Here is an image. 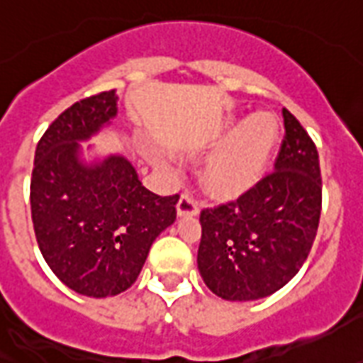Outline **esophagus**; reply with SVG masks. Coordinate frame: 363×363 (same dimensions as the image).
Wrapping results in <instances>:
<instances>
[{"label": "esophagus", "mask_w": 363, "mask_h": 363, "mask_svg": "<svg viewBox=\"0 0 363 363\" xmlns=\"http://www.w3.org/2000/svg\"><path fill=\"white\" fill-rule=\"evenodd\" d=\"M198 202H196L194 198L189 194V192H184L181 196V200L177 203V213L181 217H190V216H198Z\"/></svg>", "instance_id": "obj_1"}]
</instances>
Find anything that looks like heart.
I'll return each instance as SVG.
<instances>
[{
    "label": "heart",
    "instance_id": "obj_1",
    "mask_svg": "<svg viewBox=\"0 0 363 363\" xmlns=\"http://www.w3.org/2000/svg\"><path fill=\"white\" fill-rule=\"evenodd\" d=\"M277 123L267 113H256L240 123L229 115L217 142H225L209 155L200 171L208 192L229 198L248 190L264 174L277 144Z\"/></svg>",
    "mask_w": 363,
    "mask_h": 363
}]
</instances>
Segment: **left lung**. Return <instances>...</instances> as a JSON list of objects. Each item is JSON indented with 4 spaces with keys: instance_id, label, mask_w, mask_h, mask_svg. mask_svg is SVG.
<instances>
[{
    "instance_id": "obj_1",
    "label": "left lung",
    "mask_w": 363,
    "mask_h": 363,
    "mask_svg": "<svg viewBox=\"0 0 363 363\" xmlns=\"http://www.w3.org/2000/svg\"><path fill=\"white\" fill-rule=\"evenodd\" d=\"M283 119L275 171L236 202L200 216L198 269L223 300L250 302L283 289L315 240L321 216L318 147L289 109Z\"/></svg>"
}]
</instances>
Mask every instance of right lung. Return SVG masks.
Instances as JSON below:
<instances>
[{
  "label": "right lung",
  "instance_id": "add662e5",
  "mask_svg": "<svg viewBox=\"0 0 363 363\" xmlns=\"http://www.w3.org/2000/svg\"><path fill=\"white\" fill-rule=\"evenodd\" d=\"M117 101L109 90L72 104L34 154L30 209L40 252L55 277L82 296L130 289L154 240L177 219L179 194L150 192L125 155L84 157L80 142L111 125Z\"/></svg>",
  "mask_w": 363,
  "mask_h": 363
}]
</instances>
